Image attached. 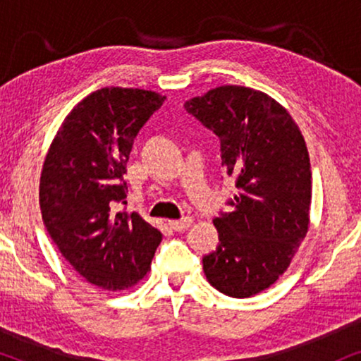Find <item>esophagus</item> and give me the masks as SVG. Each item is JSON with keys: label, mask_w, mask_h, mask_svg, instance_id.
Here are the masks:
<instances>
[{"label": "esophagus", "mask_w": 361, "mask_h": 361, "mask_svg": "<svg viewBox=\"0 0 361 361\" xmlns=\"http://www.w3.org/2000/svg\"><path fill=\"white\" fill-rule=\"evenodd\" d=\"M192 221H194V220H192L190 216H185V219H182V220H171L169 226L176 231H182V230L189 228V226L192 225Z\"/></svg>", "instance_id": "34e87169"}]
</instances>
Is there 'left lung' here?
Listing matches in <instances>:
<instances>
[{
  "label": "left lung",
  "instance_id": "left-lung-1",
  "mask_svg": "<svg viewBox=\"0 0 361 361\" xmlns=\"http://www.w3.org/2000/svg\"><path fill=\"white\" fill-rule=\"evenodd\" d=\"M184 108L219 136L221 167L238 189L233 212L214 220L220 243L202 258L204 273L220 293L250 298L278 281L307 233V146L286 108L253 88L216 87Z\"/></svg>",
  "mask_w": 361,
  "mask_h": 361
}]
</instances>
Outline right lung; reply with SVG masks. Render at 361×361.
<instances>
[{"label":"right lung","mask_w":361,"mask_h":361,"mask_svg":"<svg viewBox=\"0 0 361 361\" xmlns=\"http://www.w3.org/2000/svg\"><path fill=\"white\" fill-rule=\"evenodd\" d=\"M166 97L106 87L68 113L44 161L39 204L63 258L106 290L135 286L151 268L162 233L126 204V162L135 137Z\"/></svg>","instance_id":"obj_1"}]
</instances>
